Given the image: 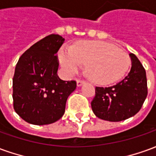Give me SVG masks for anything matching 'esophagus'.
I'll use <instances>...</instances> for the list:
<instances>
[{"mask_svg":"<svg viewBox=\"0 0 156 156\" xmlns=\"http://www.w3.org/2000/svg\"><path fill=\"white\" fill-rule=\"evenodd\" d=\"M84 83L85 82L83 81V80H80V79H78V80H77V85H78V87H79V86H82Z\"/></svg>","mask_w":156,"mask_h":156,"instance_id":"obj_1","label":"esophagus"}]
</instances>
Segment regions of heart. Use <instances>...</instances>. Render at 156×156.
<instances>
[{
    "label": "heart",
    "mask_w": 156,
    "mask_h": 156,
    "mask_svg": "<svg viewBox=\"0 0 156 156\" xmlns=\"http://www.w3.org/2000/svg\"><path fill=\"white\" fill-rule=\"evenodd\" d=\"M60 61L69 74H74L86 64L85 71L92 81L108 84L121 78L130 63L129 55L105 41H82L60 51Z\"/></svg>",
    "instance_id": "1"
}]
</instances>
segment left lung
Segmentation results:
<instances>
[{"mask_svg": "<svg viewBox=\"0 0 156 156\" xmlns=\"http://www.w3.org/2000/svg\"><path fill=\"white\" fill-rule=\"evenodd\" d=\"M129 73L110 87H96L91 102L93 112L104 120L118 122L132 117L140 110L147 97V78L143 65L133 53Z\"/></svg>", "mask_w": 156, "mask_h": 156, "instance_id": "1", "label": "left lung"}]
</instances>
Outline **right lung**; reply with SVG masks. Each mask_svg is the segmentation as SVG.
I'll use <instances>...</instances> for the list:
<instances>
[{
	"label": "right lung",
	"mask_w": 156,
	"mask_h": 156,
	"mask_svg": "<svg viewBox=\"0 0 156 156\" xmlns=\"http://www.w3.org/2000/svg\"><path fill=\"white\" fill-rule=\"evenodd\" d=\"M64 42L58 34L42 38L20 57L12 80L13 107L22 119L36 125L52 124L64 115L76 81L58 78L57 52Z\"/></svg>",
	"instance_id": "add662e5"
}]
</instances>
